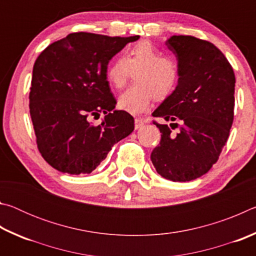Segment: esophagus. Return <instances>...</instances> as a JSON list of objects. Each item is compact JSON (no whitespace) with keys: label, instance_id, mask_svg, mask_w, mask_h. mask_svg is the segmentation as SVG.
Wrapping results in <instances>:
<instances>
[{"label":"esophagus","instance_id":"obj_1","mask_svg":"<svg viewBox=\"0 0 256 256\" xmlns=\"http://www.w3.org/2000/svg\"><path fill=\"white\" fill-rule=\"evenodd\" d=\"M144 120H141V118H136V120H134V126H136V130H138L141 128L142 126L144 125Z\"/></svg>","mask_w":256,"mask_h":256}]
</instances>
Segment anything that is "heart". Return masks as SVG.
I'll use <instances>...</instances> for the list:
<instances>
[{
    "label": "heart",
    "mask_w": 256,
    "mask_h": 256,
    "mask_svg": "<svg viewBox=\"0 0 256 256\" xmlns=\"http://www.w3.org/2000/svg\"><path fill=\"white\" fill-rule=\"evenodd\" d=\"M136 84L130 86L118 97V107L132 115L144 114L157 98H164L180 79L176 60L157 48L152 42L140 40L126 47L124 58H118L108 66L106 78L115 88H122L134 71Z\"/></svg>",
    "instance_id": "1"
}]
</instances>
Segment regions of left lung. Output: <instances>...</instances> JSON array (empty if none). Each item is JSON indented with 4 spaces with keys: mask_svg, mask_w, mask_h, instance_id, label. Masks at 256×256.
Listing matches in <instances>:
<instances>
[{
    "mask_svg": "<svg viewBox=\"0 0 256 256\" xmlns=\"http://www.w3.org/2000/svg\"><path fill=\"white\" fill-rule=\"evenodd\" d=\"M164 45L176 56L180 79L152 116L181 126L174 134L167 124L154 123L162 134L151 162L164 178L190 182L210 170L226 144L234 120L235 73L226 56L206 40L172 36Z\"/></svg>",
    "mask_w": 256,
    "mask_h": 256,
    "instance_id": "left-lung-1",
    "label": "left lung"
}]
</instances>
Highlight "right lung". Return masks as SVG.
Listing matches in <instances>:
<instances>
[{
  "mask_svg": "<svg viewBox=\"0 0 256 256\" xmlns=\"http://www.w3.org/2000/svg\"><path fill=\"white\" fill-rule=\"evenodd\" d=\"M133 37L73 32L47 46L32 68L29 108L37 146L56 170L90 174L134 130L128 112L114 110L106 78L110 60ZM100 112V126L90 120Z\"/></svg>",
  "mask_w": 256,
  "mask_h": 256,
  "instance_id": "1",
  "label": "right lung"
}]
</instances>
